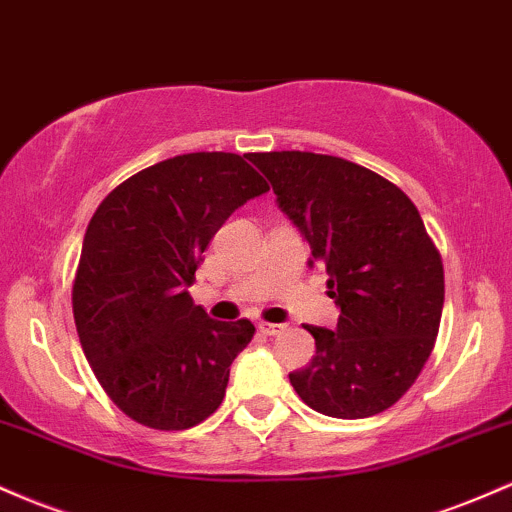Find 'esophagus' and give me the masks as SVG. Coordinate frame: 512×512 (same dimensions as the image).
I'll use <instances>...</instances> for the list:
<instances>
[{
  "label": "esophagus",
  "instance_id": "esophagus-1",
  "mask_svg": "<svg viewBox=\"0 0 512 512\" xmlns=\"http://www.w3.org/2000/svg\"><path fill=\"white\" fill-rule=\"evenodd\" d=\"M285 326H280V324H266V321H261V324H258V331L263 333V336H278L280 331H283Z\"/></svg>",
  "mask_w": 512,
  "mask_h": 512
}]
</instances>
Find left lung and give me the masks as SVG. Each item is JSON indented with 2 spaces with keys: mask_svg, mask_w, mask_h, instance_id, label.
I'll use <instances>...</instances> for the list:
<instances>
[{
  "mask_svg": "<svg viewBox=\"0 0 512 512\" xmlns=\"http://www.w3.org/2000/svg\"><path fill=\"white\" fill-rule=\"evenodd\" d=\"M278 205L329 273L336 331L307 326L317 353L290 384L333 418L387 411L411 389L438 338L445 271L411 198L375 171L314 152H254Z\"/></svg>",
  "mask_w": 512,
  "mask_h": 512,
  "instance_id": "8db88e82",
  "label": "left lung"
}]
</instances>
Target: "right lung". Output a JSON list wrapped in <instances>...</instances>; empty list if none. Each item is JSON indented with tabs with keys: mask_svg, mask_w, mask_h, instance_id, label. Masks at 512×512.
Returning <instances> with one entry per match:
<instances>
[{
	"mask_svg": "<svg viewBox=\"0 0 512 512\" xmlns=\"http://www.w3.org/2000/svg\"><path fill=\"white\" fill-rule=\"evenodd\" d=\"M266 191L239 154L193 152L137 171L96 208L72 283L74 324L103 392L132 421L186 430L225 399L229 365L256 329L210 319L186 287L217 229Z\"/></svg>",
	"mask_w": 512,
	"mask_h": 512,
	"instance_id": "right-lung-1",
	"label": "right lung"
}]
</instances>
